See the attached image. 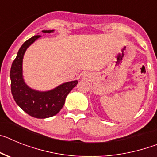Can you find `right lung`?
Returning a JSON list of instances; mask_svg holds the SVG:
<instances>
[{
    "label": "right lung",
    "instance_id": "obj_1",
    "mask_svg": "<svg viewBox=\"0 0 157 157\" xmlns=\"http://www.w3.org/2000/svg\"><path fill=\"white\" fill-rule=\"evenodd\" d=\"M54 30H42L52 33ZM41 35H34L25 41L18 51L17 56L10 71L11 90L13 98L25 112L37 119H45L55 116L61 110L65 99L72 89L78 84L77 80L60 84L50 90L39 91L30 88L25 82L23 75V59L25 52Z\"/></svg>",
    "mask_w": 157,
    "mask_h": 157
}]
</instances>
